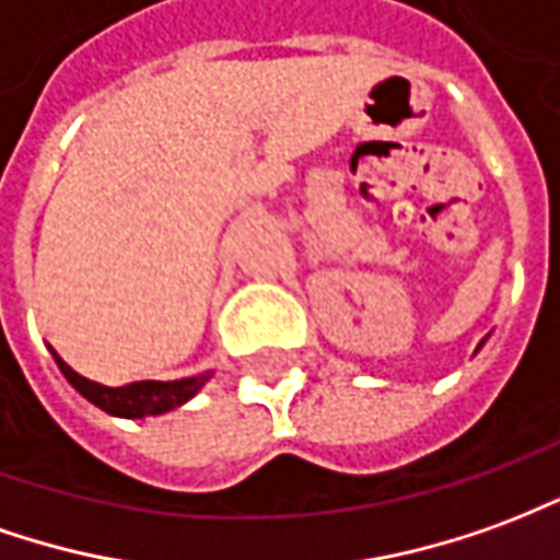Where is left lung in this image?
Wrapping results in <instances>:
<instances>
[{"label": "left lung", "instance_id": "obj_1", "mask_svg": "<svg viewBox=\"0 0 560 560\" xmlns=\"http://www.w3.org/2000/svg\"><path fill=\"white\" fill-rule=\"evenodd\" d=\"M479 347H482V343H479ZM479 347H477V350H479Z\"/></svg>", "mask_w": 560, "mask_h": 560}]
</instances>
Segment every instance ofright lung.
Segmentation results:
<instances>
[{"label": "right lung", "instance_id": "obj_1", "mask_svg": "<svg viewBox=\"0 0 560 560\" xmlns=\"http://www.w3.org/2000/svg\"><path fill=\"white\" fill-rule=\"evenodd\" d=\"M50 352H54L62 376L81 392L83 398L96 404L98 410L122 416V419H144V416H160L174 410V407H184L186 400L196 398L201 386L213 376V371H205V374L184 376V380H138L129 386H102V383H93L78 371H71L69 364L59 359L57 350Z\"/></svg>", "mask_w": 560, "mask_h": 560}]
</instances>
